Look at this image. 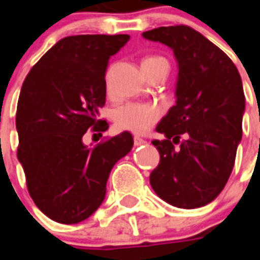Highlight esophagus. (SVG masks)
<instances>
[{
  "label": "esophagus",
  "instance_id": "1",
  "mask_svg": "<svg viewBox=\"0 0 260 260\" xmlns=\"http://www.w3.org/2000/svg\"><path fill=\"white\" fill-rule=\"evenodd\" d=\"M146 140L142 138H139V136H134V146L135 147H139V146H143V144H146Z\"/></svg>",
  "mask_w": 260,
  "mask_h": 260
}]
</instances>
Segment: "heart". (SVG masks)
Wrapping results in <instances>:
<instances>
[{
	"label": "heart",
	"mask_w": 260,
	"mask_h": 260,
	"mask_svg": "<svg viewBox=\"0 0 260 260\" xmlns=\"http://www.w3.org/2000/svg\"><path fill=\"white\" fill-rule=\"evenodd\" d=\"M167 63L166 59L160 56H150L143 60L142 67L152 66L156 63ZM162 110L158 106L142 102H129L118 106L114 110V124L120 131H128L135 135H143L148 132L159 121Z\"/></svg>",
	"instance_id": "1"
}]
</instances>
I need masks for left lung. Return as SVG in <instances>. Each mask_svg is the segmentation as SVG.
Here are the masks:
<instances>
[{"instance_id": "1", "label": "left lung", "mask_w": 260, "mask_h": 260, "mask_svg": "<svg viewBox=\"0 0 260 260\" xmlns=\"http://www.w3.org/2000/svg\"><path fill=\"white\" fill-rule=\"evenodd\" d=\"M143 38L170 47L179 69L177 104L156 126L166 139L152 142L160 162L150 183L170 205L201 208L221 193L234 169L246 108L242 78L228 55L190 26H159Z\"/></svg>"}]
</instances>
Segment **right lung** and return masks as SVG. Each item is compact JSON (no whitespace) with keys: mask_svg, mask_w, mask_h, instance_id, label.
Returning <instances> with one entry per match:
<instances>
[{"mask_svg":"<svg viewBox=\"0 0 260 260\" xmlns=\"http://www.w3.org/2000/svg\"><path fill=\"white\" fill-rule=\"evenodd\" d=\"M129 35H77L51 47L22 83L17 102V158L26 187L47 217L77 224L104 201L110 170L134 146L129 132L94 147L83 135L108 129L105 105L108 60Z\"/></svg>","mask_w":260,"mask_h":260,"instance_id":"add662e5","label":"right lung"}]
</instances>
